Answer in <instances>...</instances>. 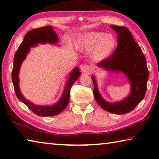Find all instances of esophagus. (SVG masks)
<instances>
[{
    "label": "esophagus",
    "mask_w": 159,
    "mask_h": 159,
    "mask_svg": "<svg viewBox=\"0 0 159 159\" xmlns=\"http://www.w3.org/2000/svg\"><path fill=\"white\" fill-rule=\"evenodd\" d=\"M80 70H81L83 73H89V72L90 71V67H89L88 65H84L81 66Z\"/></svg>",
    "instance_id": "34e87169"
}]
</instances>
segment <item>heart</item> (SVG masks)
<instances>
[{
  "instance_id": "1",
  "label": "heart",
  "mask_w": 159,
  "mask_h": 159,
  "mask_svg": "<svg viewBox=\"0 0 159 159\" xmlns=\"http://www.w3.org/2000/svg\"><path fill=\"white\" fill-rule=\"evenodd\" d=\"M117 46L116 37L111 33L91 31L83 34L76 42L79 49L90 52L91 59L101 62L107 59L113 53Z\"/></svg>"
}]
</instances>
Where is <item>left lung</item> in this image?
Listing matches in <instances>:
<instances>
[{
  "label": "left lung",
  "instance_id": "1",
  "mask_svg": "<svg viewBox=\"0 0 159 159\" xmlns=\"http://www.w3.org/2000/svg\"><path fill=\"white\" fill-rule=\"evenodd\" d=\"M117 35V47L111 57L97 64V67L111 73H122L128 79L130 92L122 100L109 102L103 99L98 88L95 75L91 77L93 94L101 107L111 113L122 115L133 111L145 97L149 71L145 57L126 27L111 25Z\"/></svg>",
  "mask_w": 159,
  "mask_h": 159
}]
</instances>
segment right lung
I'll list each match as a JSON object with an SVG mask.
<instances>
[{"mask_svg":"<svg viewBox=\"0 0 159 159\" xmlns=\"http://www.w3.org/2000/svg\"><path fill=\"white\" fill-rule=\"evenodd\" d=\"M58 42L59 38L57 37L53 26L48 25L46 27L36 28V29L31 30L28 32L14 55L11 79H12L16 97H18L19 101L26 105L28 108L33 111L34 114L42 117L57 115L66 108L69 102H70V89L72 85L80 76L79 68L75 67L74 70H71L70 73L68 74L67 80L64 86V89H63L62 94L60 99L53 104L49 106L36 105L34 103L31 102L30 101L25 99L24 95L22 94L19 88V71L21 70L23 62L26 58L27 55L30 53V48L35 47L38 46L39 44L58 45Z\"/></svg>","mask_w":159,"mask_h":159,"instance_id":"right-lung-1","label":"right lung"}]
</instances>
